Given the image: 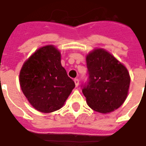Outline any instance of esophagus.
<instances>
[{
  "label": "esophagus",
  "instance_id": "esophagus-1",
  "mask_svg": "<svg viewBox=\"0 0 146 146\" xmlns=\"http://www.w3.org/2000/svg\"><path fill=\"white\" fill-rule=\"evenodd\" d=\"M74 81V84H75V86H76V87H78V85H79V80H78V79L75 78Z\"/></svg>",
  "mask_w": 146,
  "mask_h": 146
}]
</instances>
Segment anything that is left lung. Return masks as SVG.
<instances>
[{"label": "left lung", "mask_w": 146, "mask_h": 146, "mask_svg": "<svg viewBox=\"0 0 146 146\" xmlns=\"http://www.w3.org/2000/svg\"><path fill=\"white\" fill-rule=\"evenodd\" d=\"M86 62L89 78L82 92L88 105L100 113L118 109L126 100L130 84L126 66L101 48L90 52Z\"/></svg>", "instance_id": "left-lung-1"}]
</instances>
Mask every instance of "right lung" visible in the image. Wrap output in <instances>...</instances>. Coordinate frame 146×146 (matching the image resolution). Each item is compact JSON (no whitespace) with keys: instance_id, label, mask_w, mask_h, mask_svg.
<instances>
[{"instance_id":"add662e5","label":"right lung","mask_w":146,"mask_h":146,"mask_svg":"<svg viewBox=\"0 0 146 146\" xmlns=\"http://www.w3.org/2000/svg\"><path fill=\"white\" fill-rule=\"evenodd\" d=\"M19 81L30 104L41 113L56 111L64 106L75 87L61 64V52L53 45L36 50L23 65Z\"/></svg>"}]
</instances>
